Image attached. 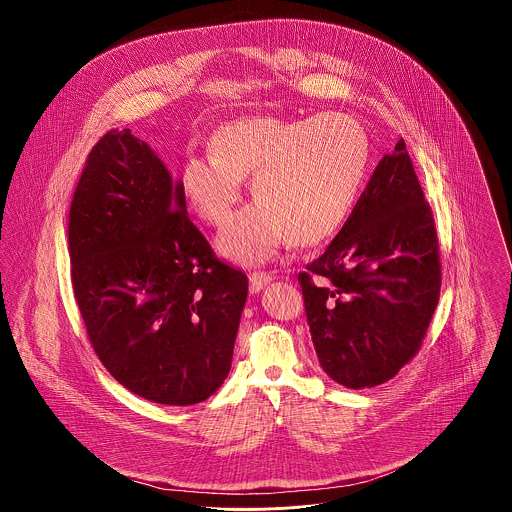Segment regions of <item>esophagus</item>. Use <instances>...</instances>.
I'll use <instances>...</instances> for the list:
<instances>
[{
	"label": "esophagus",
	"mask_w": 512,
	"mask_h": 512,
	"mask_svg": "<svg viewBox=\"0 0 512 512\" xmlns=\"http://www.w3.org/2000/svg\"><path fill=\"white\" fill-rule=\"evenodd\" d=\"M272 282V274L268 272H252L250 274V292L258 293Z\"/></svg>",
	"instance_id": "34e87169"
}]
</instances>
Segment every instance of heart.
I'll list each match as a JSON object with an SVG mask.
<instances>
[{
  "mask_svg": "<svg viewBox=\"0 0 512 512\" xmlns=\"http://www.w3.org/2000/svg\"><path fill=\"white\" fill-rule=\"evenodd\" d=\"M211 155H189L181 189L193 213L219 226L252 177L258 199L226 222L219 250L244 264L268 260L280 244L313 246L335 234L365 183L370 142L349 114L323 112L301 120L252 116L211 138Z\"/></svg>",
  "mask_w": 512,
  "mask_h": 512,
  "instance_id": "1",
  "label": "heart"
}]
</instances>
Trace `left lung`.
Here are the masks:
<instances>
[{"mask_svg": "<svg viewBox=\"0 0 512 512\" xmlns=\"http://www.w3.org/2000/svg\"><path fill=\"white\" fill-rule=\"evenodd\" d=\"M323 370L347 388L394 378L422 347L441 290L432 209L400 140L327 250L297 276Z\"/></svg>", "mask_w": 512, "mask_h": 512, "instance_id": "left-lung-1", "label": "left lung"}]
</instances>
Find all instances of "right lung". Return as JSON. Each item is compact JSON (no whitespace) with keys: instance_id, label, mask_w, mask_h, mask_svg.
<instances>
[{"instance_id":"add662e5","label":"right lung","mask_w":512,"mask_h":512,"mask_svg":"<svg viewBox=\"0 0 512 512\" xmlns=\"http://www.w3.org/2000/svg\"><path fill=\"white\" fill-rule=\"evenodd\" d=\"M71 276L88 341L130 392L191 406L228 376L248 278L215 256L181 181L130 130L90 149L69 213Z\"/></svg>"}]
</instances>
